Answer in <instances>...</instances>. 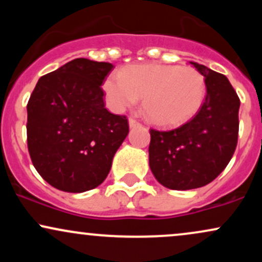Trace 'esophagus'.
I'll list each match as a JSON object with an SVG mask.
<instances>
[{"instance_id": "esophagus-1", "label": "esophagus", "mask_w": 262, "mask_h": 262, "mask_svg": "<svg viewBox=\"0 0 262 262\" xmlns=\"http://www.w3.org/2000/svg\"><path fill=\"white\" fill-rule=\"evenodd\" d=\"M128 123H129V127H130V128L138 127V125H139V122H137V121H135L134 118H129Z\"/></svg>"}]
</instances>
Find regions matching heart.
<instances>
[{"label":"heart","mask_w":262,"mask_h":262,"mask_svg":"<svg viewBox=\"0 0 262 262\" xmlns=\"http://www.w3.org/2000/svg\"><path fill=\"white\" fill-rule=\"evenodd\" d=\"M103 91L110 106L118 112L144 97V113L152 124L176 128L191 121L201 110L206 80L191 66L140 64L108 75Z\"/></svg>","instance_id":"obj_1"}]
</instances>
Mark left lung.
Instances as JSON below:
<instances>
[{"label": "left lung", "instance_id": "1", "mask_svg": "<svg viewBox=\"0 0 262 262\" xmlns=\"http://www.w3.org/2000/svg\"><path fill=\"white\" fill-rule=\"evenodd\" d=\"M191 64L206 80L201 110L181 127L150 130V170L162 186L177 191L212 182L229 164L239 133L240 100L229 80L207 66Z\"/></svg>", "mask_w": 262, "mask_h": 262}]
</instances>
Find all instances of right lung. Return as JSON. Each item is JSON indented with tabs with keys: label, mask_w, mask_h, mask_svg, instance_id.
<instances>
[{
	"label": "right lung",
	"mask_w": 262,
	"mask_h": 262,
	"mask_svg": "<svg viewBox=\"0 0 262 262\" xmlns=\"http://www.w3.org/2000/svg\"><path fill=\"white\" fill-rule=\"evenodd\" d=\"M113 65L79 58L41 76L27 113V141L39 175L60 191L100 186L129 133L128 119L108 112L101 85Z\"/></svg>",
	"instance_id": "1"
}]
</instances>
